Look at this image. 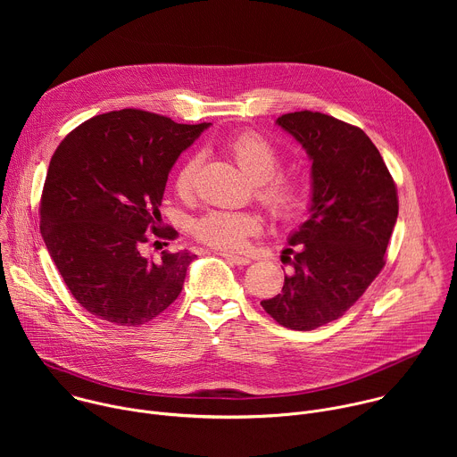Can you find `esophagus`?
I'll list each match as a JSON object with an SVG mask.
<instances>
[{"mask_svg":"<svg viewBox=\"0 0 457 457\" xmlns=\"http://www.w3.org/2000/svg\"><path fill=\"white\" fill-rule=\"evenodd\" d=\"M220 256H224L226 260H229V262L235 264V266H247V264H251V258H249V256L233 254V253H220Z\"/></svg>","mask_w":457,"mask_h":457,"instance_id":"34e87169","label":"esophagus"}]
</instances>
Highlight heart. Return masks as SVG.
I'll list each match as a JSON object with an SVG mask.
<instances>
[{"label": "heart", "instance_id": "obj_1", "mask_svg": "<svg viewBox=\"0 0 457 457\" xmlns=\"http://www.w3.org/2000/svg\"><path fill=\"white\" fill-rule=\"evenodd\" d=\"M228 150L238 168L254 182L256 199L271 217L287 220L300 212L303 201L302 187L291 179L275 177L280 168V157L262 136L244 132L228 143ZM199 164V155H189L179 166L173 186L180 197L191 193ZM258 228L260 220L253 213L213 210L193 222V235L219 249H240L245 238L258 231Z\"/></svg>", "mask_w": 457, "mask_h": 457}]
</instances>
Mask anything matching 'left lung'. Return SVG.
Returning a JSON list of instances; mask_svg holds the SVG:
<instances>
[{"mask_svg": "<svg viewBox=\"0 0 457 457\" xmlns=\"http://www.w3.org/2000/svg\"><path fill=\"white\" fill-rule=\"evenodd\" d=\"M311 161L309 219L289 235L293 271L260 305L282 328L312 331L338 320L385 266L398 219L396 184L363 129L320 112L277 119Z\"/></svg>", "mask_w": 457, "mask_h": 457, "instance_id": "8db88e82", "label": "left lung"}]
</instances>
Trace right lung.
I'll return each mask as SVG.
<instances>
[{
	"label": "right lung",
	"instance_id": "obj_1",
	"mask_svg": "<svg viewBox=\"0 0 457 457\" xmlns=\"http://www.w3.org/2000/svg\"><path fill=\"white\" fill-rule=\"evenodd\" d=\"M212 122L179 124L126 108L78 126L57 146L41 197V237L72 296L115 325H141L180 295L195 256L187 249L143 254L179 155ZM159 240H155L157 244Z\"/></svg>",
	"mask_w": 457,
	"mask_h": 457
}]
</instances>
